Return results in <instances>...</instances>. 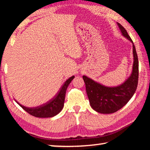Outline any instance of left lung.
<instances>
[{"mask_svg": "<svg viewBox=\"0 0 150 150\" xmlns=\"http://www.w3.org/2000/svg\"><path fill=\"white\" fill-rule=\"evenodd\" d=\"M117 24L122 35L133 44L134 63L130 77L122 85L109 87L96 82L87 76H83L91 106L101 114L114 113L126 105L135 93L138 83L139 63L135 46L125 28L118 22Z\"/></svg>", "mask_w": 150, "mask_h": 150, "instance_id": "1", "label": "left lung"}]
</instances>
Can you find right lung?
I'll return each mask as SVG.
<instances>
[{
    "label": "right lung",
    "mask_w": 150,
    "mask_h": 150,
    "mask_svg": "<svg viewBox=\"0 0 150 150\" xmlns=\"http://www.w3.org/2000/svg\"><path fill=\"white\" fill-rule=\"evenodd\" d=\"M75 76H72L65 81L63 85L62 88H60L59 92L55 95L52 99L48 101L46 103L42 105L37 107L29 108L22 106L18 103H17L21 107L26 111L28 113L32 116L38 118H50L53 117L57 114H59L63 108L65 101V93L67 91V87L74 79Z\"/></svg>",
    "instance_id": "obj_1"
}]
</instances>
